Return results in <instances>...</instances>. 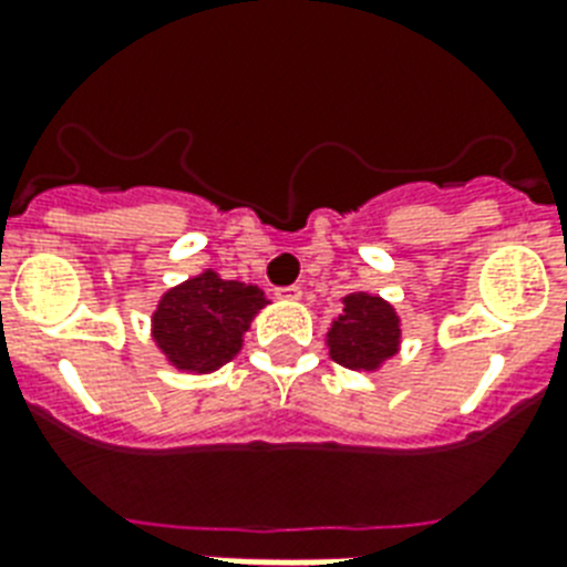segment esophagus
<instances>
[{
  "label": "esophagus",
  "instance_id": "1",
  "mask_svg": "<svg viewBox=\"0 0 567 567\" xmlns=\"http://www.w3.org/2000/svg\"><path fill=\"white\" fill-rule=\"evenodd\" d=\"M276 297L279 300H300L302 288L300 285H285V288H276Z\"/></svg>",
  "mask_w": 567,
  "mask_h": 567
}]
</instances>
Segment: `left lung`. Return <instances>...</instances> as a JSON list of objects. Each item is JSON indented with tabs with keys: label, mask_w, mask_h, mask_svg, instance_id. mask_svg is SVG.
Wrapping results in <instances>:
<instances>
[{
	"label": "left lung",
	"mask_w": 567,
	"mask_h": 567,
	"mask_svg": "<svg viewBox=\"0 0 567 567\" xmlns=\"http://www.w3.org/2000/svg\"><path fill=\"white\" fill-rule=\"evenodd\" d=\"M403 323L400 315L379 293L353 291L341 300L327 332V347L332 362L347 371H379L388 359L400 353Z\"/></svg>",
	"instance_id": "1"
}]
</instances>
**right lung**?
<instances>
[{
    "mask_svg": "<svg viewBox=\"0 0 567 567\" xmlns=\"http://www.w3.org/2000/svg\"><path fill=\"white\" fill-rule=\"evenodd\" d=\"M265 306L258 285L203 270L162 293L153 341L176 371L212 373L240 353L244 332Z\"/></svg>",
    "mask_w": 567,
    "mask_h": 567,
    "instance_id": "obj_1",
    "label": "right lung"
}]
</instances>
